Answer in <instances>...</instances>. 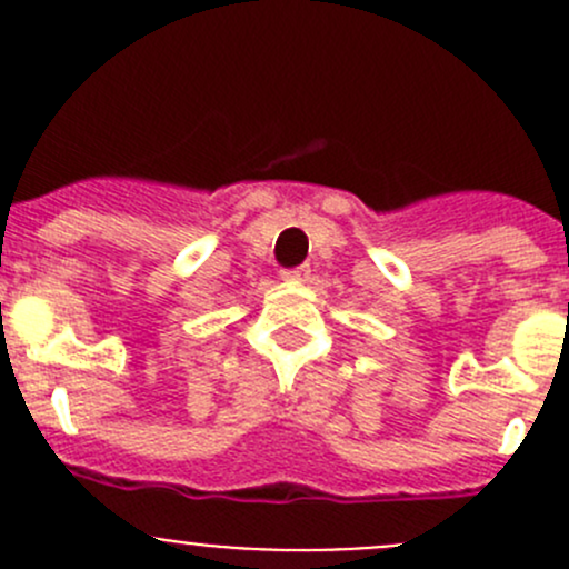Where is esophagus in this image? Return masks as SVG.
<instances>
[{
  "instance_id": "1",
  "label": "esophagus",
  "mask_w": 569,
  "mask_h": 569,
  "mask_svg": "<svg viewBox=\"0 0 569 569\" xmlns=\"http://www.w3.org/2000/svg\"><path fill=\"white\" fill-rule=\"evenodd\" d=\"M308 272H311L308 267H295V269H283V272H280V278H283V280H302V278H308Z\"/></svg>"
}]
</instances>
